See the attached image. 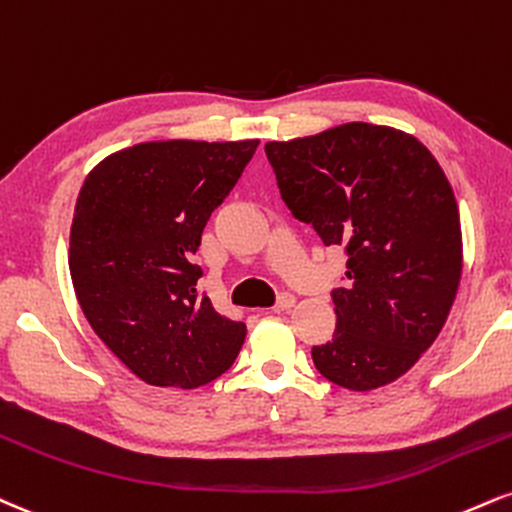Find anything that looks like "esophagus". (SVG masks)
Instances as JSON below:
<instances>
[{"label":"esophagus","mask_w":512,"mask_h":512,"mask_svg":"<svg viewBox=\"0 0 512 512\" xmlns=\"http://www.w3.org/2000/svg\"><path fill=\"white\" fill-rule=\"evenodd\" d=\"M293 305H295V295L281 293L279 300H276V305H274V312H286V310H291Z\"/></svg>","instance_id":"esophagus-1"}]
</instances>
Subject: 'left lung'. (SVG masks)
<instances>
[{
  "mask_svg": "<svg viewBox=\"0 0 512 512\" xmlns=\"http://www.w3.org/2000/svg\"><path fill=\"white\" fill-rule=\"evenodd\" d=\"M264 152L293 217L348 255L346 286L331 291L334 338L312 348L315 367L350 391L391 384L432 346L458 293L451 183L420 140L360 121Z\"/></svg>",
  "mask_w": 512,
  "mask_h": 512,
  "instance_id": "8db88e82",
  "label": "left lung"
}]
</instances>
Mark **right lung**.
I'll use <instances>...</instances> for the list:
<instances>
[{
	"instance_id": "add662e5",
	"label": "right lung",
	"mask_w": 512,
	"mask_h": 512,
	"mask_svg": "<svg viewBox=\"0 0 512 512\" xmlns=\"http://www.w3.org/2000/svg\"><path fill=\"white\" fill-rule=\"evenodd\" d=\"M257 145L140 143L102 159L80 188L69 250L80 310L147 384L205 386L243 346L245 324L197 291L193 260Z\"/></svg>"
}]
</instances>
